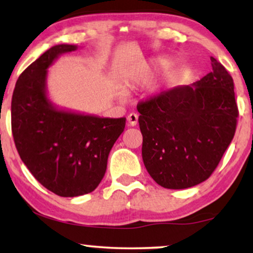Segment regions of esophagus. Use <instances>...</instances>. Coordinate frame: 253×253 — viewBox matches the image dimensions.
I'll list each match as a JSON object with an SVG mask.
<instances>
[{
	"mask_svg": "<svg viewBox=\"0 0 253 253\" xmlns=\"http://www.w3.org/2000/svg\"><path fill=\"white\" fill-rule=\"evenodd\" d=\"M138 123V115L134 113H131L129 114V116H127V124H129L130 126H137Z\"/></svg>",
	"mask_w": 253,
	"mask_h": 253,
	"instance_id": "obj_1",
	"label": "esophagus"
}]
</instances>
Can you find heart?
<instances>
[{
  "mask_svg": "<svg viewBox=\"0 0 253 253\" xmlns=\"http://www.w3.org/2000/svg\"><path fill=\"white\" fill-rule=\"evenodd\" d=\"M168 67L167 61H154L152 63L140 64L131 69L129 78L126 82V87H131V86H144L151 84L154 81L155 76H157L161 70H164ZM116 94L120 98H123L124 92L122 89H119Z\"/></svg>",
  "mask_w": 253,
  "mask_h": 253,
  "instance_id": "b5f03b06",
  "label": "heart"
}]
</instances>
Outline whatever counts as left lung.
<instances>
[{"label": "left lung", "instance_id": "left-lung-1", "mask_svg": "<svg viewBox=\"0 0 253 253\" xmlns=\"http://www.w3.org/2000/svg\"><path fill=\"white\" fill-rule=\"evenodd\" d=\"M212 72L138 103L143 161L166 189H186L212 175L233 140L238 109L234 81L211 57Z\"/></svg>", "mask_w": 253, "mask_h": 253}]
</instances>
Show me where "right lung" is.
Returning a JSON list of instances; mask_svg holds the SVG:
<instances>
[{"instance_id": "1", "label": "right lung", "mask_w": 253, "mask_h": 253, "mask_svg": "<svg viewBox=\"0 0 253 253\" xmlns=\"http://www.w3.org/2000/svg\"><path fill=\"white\" fill-rule=\"evenodd\" d=\"M75 44H56L19 76L11 100V129L19 157L36 179L61 197L95 190L105 176L126 117L105 119L58 109L47 96V69Z\"/></svg>"}]
</instances>
